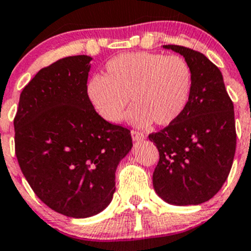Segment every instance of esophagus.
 <instances>
[{
    "instance_id": "34e87169",
    "label": "esophagus",
    "mask_w": 251,
    "mask_h": 251,
    "mask_svg": "<svg viewBox=\"0 0 251 251\" xmlns=\"http://www.w3.org/2000/svg\"><path fill=\"white\" fill-rule=\"evenodd\" d=\"M131 136H132V140L136 142H141L146 138V136H144L143 133L137 132V131H131Z\"/></svg>"
}]
</instances>
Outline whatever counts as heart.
Masks as SVG:
<instances>
[{"label": "heart", "instance_id": "1", "mask_svg": "<svg viewBox=\"0 0 251 251\" xmlns=\"http://www.w3.org/2000/svg\"><path fill=\"white\" fill-rule=\"evenodd\" d=\"M193 90V73L179 55L130 52L111 58L104 76L88 80L86 95L96 113L110 124L123 120L128 102L133 103L127 121L148 127L155 121L170 125L183 114Z\"/></svg>", "mask_w": 251, "mask_h": 251}]
</instances>
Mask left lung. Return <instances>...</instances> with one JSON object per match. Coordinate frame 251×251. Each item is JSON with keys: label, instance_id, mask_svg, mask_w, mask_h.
I'll use <instances>...</instances> for the list:
<instances>
[{"label": "left lung", "instance_id": "left-lung-1", "mask_svg": "<svg viewBox=\"0 0 251 251\" xmlns=\"http://www.w3.org/2000/svg\"><path fill=\"white\" fill-rule=\"evenodd\" d=\"M163 48L188 62L193 90L183 114L149 135L160 155L153 187L166 203L198 205L221 189L231 171L237 142L233 103L220 69L203 53L176 45Z\"/></svg>", "mask_w": 251, "mask_h": 251}]
</instances>
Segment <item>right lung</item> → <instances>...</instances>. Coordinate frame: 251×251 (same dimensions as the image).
I'll return each instance as SVG.
<instances>
[{
    "label": "right lung",
    "instance_id": "right-lung-1",
    "mask_svg": "<svg viewBox=\"0 0 251 251\" xmlns=\"http://www.w3.org/2000/svg\"><path fill=\"white\" fill-rule=\"evenodd\" d=\"M90 55L40 70L20 93L16 154L30 187L47 206L74 219L110 204L119 163L132 149L127 128L103 120L86 95Z\"/></svg>",
    "mask_w": 251,
    "mask_h": 251
}]
</instances>
